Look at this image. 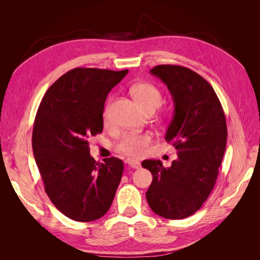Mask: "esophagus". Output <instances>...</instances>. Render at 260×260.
Returning a JSON list of instances; mask_svg holds the SVG:
<instances>
[{
	"label": "esophagus",
	"instance_id": "obj_1",
	"mask_svg": "<svg viewBox=\"0 0 260 260\" xmlns=\"http://www.w3.org/2000/svg\"><path fill=\"white\" fill-rule=\"evenodd\" d=\"M127 164L129 165V167H131V168H135V169H139V168L141 167V164H140V161L135 160V159H131V158L127 159Z\"/></svg>",
	"mask_w": 260,
	"mask_h": 260
}]
</instances>
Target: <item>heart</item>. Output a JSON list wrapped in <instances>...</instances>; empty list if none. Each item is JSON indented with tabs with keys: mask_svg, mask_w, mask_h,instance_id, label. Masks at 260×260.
<instances>
[{
	"mask_svg": "<svg viewBox=\"0 0 260 260\" xmlns=\"http://www.w3.org/2000/svg\"><path fill=\"white\" fill-rule=\"evenodd\" d=\"M131 92L139 105L145 112L151 111V109H157L162 103V94L160 90L152 83H137L131 88ZM108 108L109 104H107V106L105 107L103 114L105 121L108 120ZM152 135L148 132L128 133V135H124L118 141L117 149L127 156L140 157L146 153L149 144L152 143Z\"/></svg>",
	"mask_w": 260,
	"mask_h": 260,
	"instance_id": "heart-1",
	"label": "heart"
}]
</instances>
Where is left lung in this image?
Masks as SVG:
<instances>
[{"instance_id": "8db88e82", "label": "left lung", "mask_w": 260, "mask_h": 260, "mask_svg": "<svg viewBox=\"0 0 260 260\" xmlns=\"http://www.w3.org/2000/svg\"><path fill=\"white\" fill-rule=\"evenodd\" d=\"M167 85L174 117L165 140L178 159L165 168L158 159L142 161L153 175L146 192L151 209L167 219H183L198 211L211 193L226 144V122L212 86L193 70L178 65L151 69Z\"/></svg>"}]
</instances>
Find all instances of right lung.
I'll return each mask as SVG.
<instances>
[{"instance_id":"1","label":"right lung","mask_w":260,"mask_h":260,"mask_svg":"<svg viewBox=\"0 0 260 260\" xmlns=\"http://www.w3.org/2000/svg\"><path fill=\"white\" fill-rule=\"evenodd\" d=\"M128 74L75 68L46 91L38 108L32 149L51 202L66 217L90 222L111 207L123 172L121 159L96 162L89 139L103 131L107 94Z\"/></svg>"}]
</instances>
